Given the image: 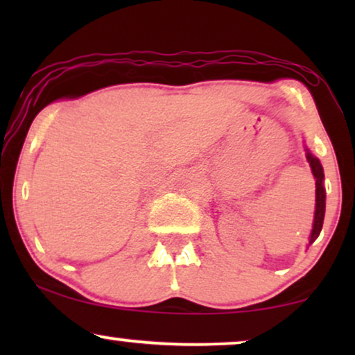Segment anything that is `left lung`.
Listing matches in <instances>:
<instances>
[{"label":"left lung","mask_w":355,"mask_h":355,"mask_svg":"<svg viewBox=\"0 0 355 355\" xmlns=\"http://www.w3.org/2000/svg\"><path fill=\"white\" fill-rule=\"evenodd\" d=\"M307 159L310 163V168H312V173L315 179H317V207H315V220H313V230H312V234H310V244L317 239L320 231H322V226H323V218H324V187H323V168H322V163H320L318 158H315L312 153L307 152Z\"/></svg>","instance_id":"1"}]
</instances>
